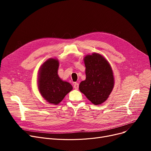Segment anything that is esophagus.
Returning <instances> with one entry per match:
<instances>
[{
    "label": "esophagus",
    "instance_id": "obj_1",
    "mask_svg": "<svg viewBox=\"0 0 151 151\" xmlns=\"http://www.w3.org/2000/svg\"><path fill=\"white\" fill-rule=\"evenodd\" d=\"M73 88H74L75 89H78V88H79V84L75 83L74 84V85H73Z\"/></svg>",
    "mask_w": 151,
    "mask_h": 151
}]
</instances>
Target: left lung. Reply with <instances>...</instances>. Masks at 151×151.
<instances>
[{
  "label": "left lung",
  "instance_id": "left-lung-1",
  "mask_svg": "<svg viewBox=\"0 0 151 151\" xmlns=\"http://www.w3.org/2000/svg\"><path fill=\"white\" fill-rule=\"evenodd\" d=\"M86 78L79 89L93 104L97 105L108 99L114 86V76L108 61L99 54L84 58Z\"/></svg>",
  "mask_w": 151,
  "mask_h": 151
}]
</instances>
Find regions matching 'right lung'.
<instances>
[{
	"label": "right lung",
	"instance_id": "add662e5",
	"mask_svg": "<svg viewBox=\"0 0 151 151\" xmlns=\"http://www.w3.org/2000/svg\"><path fill=\"white\" fill-rule=\"evenodd\" d=\"M59 61L55 59L46 60L39 72L38 89L42 97L49 103L58 105L73 89L70 83L63 81L58 75Z\"/></svg>",
	"mask_w": 151,
	"mask_h": 151
}]
</instances>
